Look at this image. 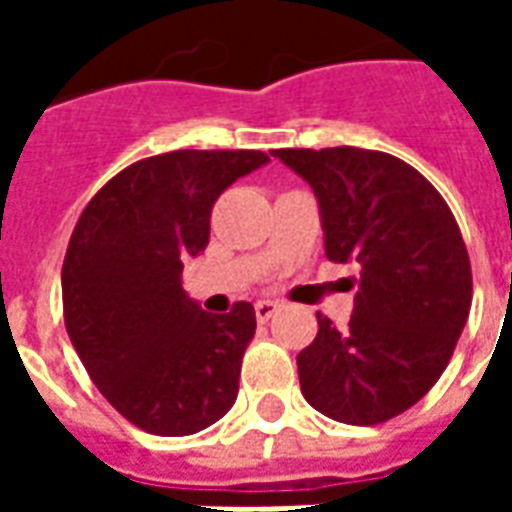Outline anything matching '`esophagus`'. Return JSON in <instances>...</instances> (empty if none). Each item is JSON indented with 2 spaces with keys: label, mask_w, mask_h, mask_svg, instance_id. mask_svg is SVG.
Segmentation results:
<instances>
[{
  "label": "esophagus",
  "mask_w": 512,
  "mask_h": 512,
  "mask_svg": "<svg viewBox=\"0 0 512 512\" xmlns=\"http://www.w3.org/2000/svg\"><path fill=\"white\" fill-rule=\"evenodd\" d=\"M279 310V304L277 301H271V299H260L255 304V315H257V321L260 323H266L268 318H271V315H274V312Z\"/></svg>",
  "instance_id": "1"
}]
</instances>
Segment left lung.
Wrapping results in <instances>:
<instances>
[{
	"label": "left lung",
	"instance_id": "obj_1",
	"mask_svg": "<svg viewBox=\"0 0 512 512\" xmlns=\"http://www.w3.org/2000/svg\"><path fill=\"white\" fill-rule=\"evenodd\" d=\"M318 197L326 257L359 266L348 329L318 312L299 356L301 395L345 425H381L430 392L472 307V263L450 205L381 150H274Z\"/></svg>",
	"mask_w": 512,
	"mask_h": 512
}]
</instances>
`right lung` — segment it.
Listing matches in <instances>:
<instances>
[{"mask_svg":"<svg viewBox=\"0 0 512 512\" xmlns=\"http://www.w3.org/2000/svg\"><path fill=\"white\" fill-rule=\"evenodd\" d=\"M266 161L260 150L142 158L101 186L73 227L65 329L98 392L136 428L189 436L235 403L255 307L202 312L183 290V260L208 246L219 194Z\"/></svg>","mask_w":512,"mask_h":512,"instance_id":"1","label":"right lung"}]
</instances>
